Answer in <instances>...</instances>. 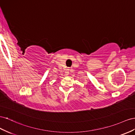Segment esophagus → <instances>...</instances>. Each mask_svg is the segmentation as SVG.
<instances>
[{"instance_id": "34e87169", "label": "esophagus", "mask_w": 135, "mask_h": 135, "mask_svg": "<svg viewBox=\"0 0 135 135\" xmlns=\"http://www.w3.org/2000/svg\"><path fill=\"white\" fill-rule=\"evenodd\" d=\"M70 71H71V70H70V69H68L67 71L66 72H65V73H66V74H67V75H68V74H69V73L70 72Z\"/></svg>"}]
</instances>
